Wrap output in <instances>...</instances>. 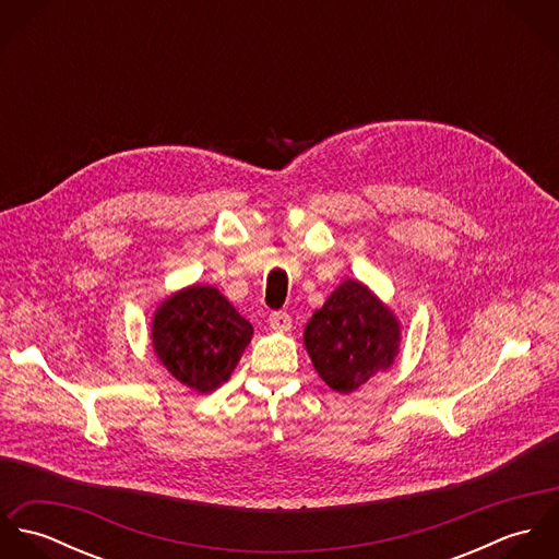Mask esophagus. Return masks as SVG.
<instances>
[{"label":"esophagus","mask_w":559,"mask_h":559,"mask_svg":"<svg viewBox=\"0 0 559 559\" xmlns=\"http://www.w3.org/2000/svg\"><path fill=\"white\" fill-rule=\"evenodd\" d=\"M269 324L273 329H277V331H288L290 324H293V319H290L288 312H271L269 314Z\"/></svg>","instance_id":"esophagus-1"}]
</instances>
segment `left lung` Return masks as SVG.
<instances>
[{
    "mask_svg": "<svg viewBox=\"0 0 559 559\" xmlns=\"http://www.w3.org/2000/svg\"><path fill=\"white\" fill-rule=\"evenodd\" d=\"M304 342L320 379L350 394L394 364L400 322L361 282L346 280L312 314Z\"/></svg>",
    "mask_w": 559,
    "mask_h": 559,
    "instance_id": "8db88e82",
    "label": "left lung"
}]
</instances>
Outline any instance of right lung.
Listing matches in <instances>:
<instances>
[{
	"label": "right lung",
	"instance_id": "right-lung-1",
	"mask_svg": "<svg viewBox=\"0 0 559 559\" xmlns=\"http://www.w3.org/2000/svg\"><path fill=\"white\" fill-rule=\"evenodd\" d=\"M253 326L213 286L167 297L153 319V348L187 388L209 394L226 383L251 342Z\"/></svg>",
	"mask_w": 559,
	"mask_h": 559
}]
</instances>
